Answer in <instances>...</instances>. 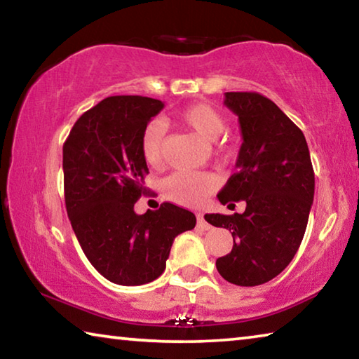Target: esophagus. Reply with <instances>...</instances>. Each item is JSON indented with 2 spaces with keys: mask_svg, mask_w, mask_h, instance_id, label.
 Here are the masks:
<instances>
[{
  "mask_svg": "<svg viewBox=\"0 0 359 359\" xmlns=\"http://www.w3.org/2000/svg\"><path fill=\"white\" fill-rule=\"evenodd\" d=\"M196 218H198V226L201 228V229L208 231V229H210V228H212L210 224L204 220V215H203V214H198V215H196Z\"/></svg>",
  "mask_w": 359,
  "mask_h": 359,
  "instance_id": "esophagus-1",
  "label": "esophagus"
}]
</instances>
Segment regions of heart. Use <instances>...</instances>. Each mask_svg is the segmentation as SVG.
I'll return each mask as SVG.
<instances>
[{
  "instance_id": "1",
  "label": "heart",
  "mask_w": 359,
  "mask_h": 359,
  "mask_svg": "<svg viewBox=\"0 0 359 359\" xmlns=\"http://www.w3.org/2000/svg\"><path fill=\"white\" fill-rule=\"evenodd\" d=\"M177 120L187 128L193 130L204 141L214 142L226 130V120L214 106L205 102H196L177 114ZM163 142H165V130L158 121H150L145 125L141 136V154L149 166H158L163 160ZM218 151L222 155H233V147L228 144H218ZM218 185L217 177L210 172H188L177 171L163 180L161 188L166 198L184 205L201 204Z\"/></svg>"
}]
</instances>
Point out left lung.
<instances>
[{
	"instance_id": "1",
	"label": "left lung",
	"mask_w": 359,
	"mask_h": 359,
	"mask_svg": "<svg viewBox=\"0 0 359 359\" xmlns=\"http://www.w3.org/2000/svg\"><path fill=\"white\" fill-rule=\"evenodd\" d=\"M224 106L239 117L242 145L236 172L217 198L222 204L245 201L247 208L204 218L233 234V250L215 263L220 276L257 287L294 258L313 203L315 174L306 137L276 102L257 92H228Z\"/></svg>"
}]
</instances>
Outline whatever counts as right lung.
Wrapping results in <instances>:
<instances>
[{
    "label": "right lung",
    "mask_w": 359,
    "mask_h": 359,
    "mask_svg": "<svg viewBox=\"0 0 359 359\" xmlns=\"http://www.w3.org/2000/svg\"><path fill=\"white\" fill-rule=\"evenodd\" d=\"M163 107L147 96H109L79 117L63 144L71 226L95 269L125 287L160 277L174 239L196 224L193 212L171 203L135 212L149 174L141 136Z\"/></svg>",
    "instance_id": "1"
}]
</instances>
